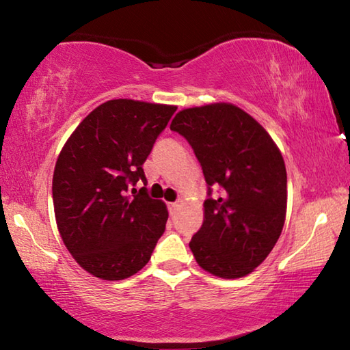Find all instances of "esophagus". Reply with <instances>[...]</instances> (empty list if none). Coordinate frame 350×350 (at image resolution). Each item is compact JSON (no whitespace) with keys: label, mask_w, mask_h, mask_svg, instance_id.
<instances>
[{"label":"esophagus","mask_w":350,"mask_h":350,"mask_svg":"<svg viewBox=\"0 0 350 350\" xmlns=\"http://www.w3.org/2000/svg\"><path fill=\"white\" fill-rule=\"evenodd\" d=\"M179 206H180V204L179 202H173V204H168V210H170V215L173 216V215H176V211L179 210Z\"/></svg>","instance_id":"obj_1"}]
</instances>
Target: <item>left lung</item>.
I'll use <instances>...</instances> for the list:
<instances>
[{
	"label": "left lung",
	"mask_w": 350,
	"mask_h": 350,
	"mask_svg": "<svg viewBox=\"0 0 350 350\" xmlns=\"http://www.w3.org/2000/svg\"><path fill=\"white\" fill-rule=\"evenodd\" d=\"M191 145L205 182L221 196L204 202L189 248L208 273L234 280L258 267L280 239L287 210L281 151L254 118L232 103L182 109L171 122Z\"/></svg>",
	"instance_id": "8db88e82"
}]
</instances>
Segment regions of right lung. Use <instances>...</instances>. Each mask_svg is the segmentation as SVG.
<instances>
[{
	"label": "right lung",
	"mask_w": 350,
	"mask_h": 350,
	"mask_svg": "<svg viewBox=\"0 0 350 350\" xmlns=\"http://www.w3.org/2000/svg\"><path fill=\"white\" fill-rule=\"evenodd\" d=\"M177 106L131 98L90 112L57 159L52 199L64 245L88 273L120 281L148 264L168 210L151 199L142 165Z\"/></svg>",
	"instance_id": "right-lung-1"
}]
</instances>
